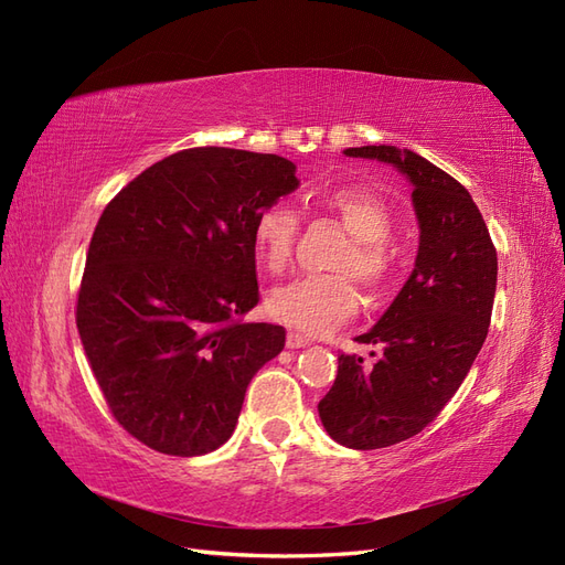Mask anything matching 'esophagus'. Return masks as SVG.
<instances>
[{"label": "esophagus", "mask_w": 565, "mask_h": 565, "mask_svg": "<svg viewBox=\"0 0 565 565\" xmlns=\"http://www.w3.org/2000/svg\"><path fill=\"white\" fill-rule=\"evenodd\" d=\"M285 344H287V349H301V347L309 344V337H303L299 332H287Z\"/></svg>", "instance_id": "obj_1"}]
</instances>
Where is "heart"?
<instances>
[{
  "mask_svg": "<svg viewBox=\"0 0 565 565\" xmlns=\"http://www.w3.org/2000/svg\"><path fill=\"white\" fill-rule=\"evenodd\" d=\"M324 212L339 218L353 237L339 252L330 276H303L278 287L268 299V313L306 334H322L347 322L361 306L355 280L370 295H382L396 278V249L388 235L393 218L386 200L365 185H330L316 193ZM299 216L285 202H273L254 218L252 245L259 266L273 276L292 259Z\"/></svg>",
  "mask_w": 565,
  "mask_h": 565,
  "instance_id": "1",
  "label": "heart"
}]
</instances>
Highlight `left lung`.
I'll list each match as a JSON object with an SVG mask.
<instances>
[{
    "mask_svg": "<svg viewBox=\"0 0 565 565\" xmlns=\"http://www.w3.org/2000/svg\"><path fill=\"white\" fill-rule=\"evenodd\" d=\"M349 158L391 162L413 181L419 252L413 276L358 344L374 361L341 353L318 403L328 434L353 450L396 446L429 426L465 382L488 337L498 252L469 191L413 150L347 148Z\"/></svg>",
    "mask_w": 565,
    "mask_h": 565,
    "instance_id": "left-lung-1",
    "label": "left lung"
}]
</instances>
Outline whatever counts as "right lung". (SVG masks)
<instances>
[{
    "mask_svg": "<svg viewBox=\"0 0 565 565\" xmlns=\"http://www.w3.org/2000/svg\"><path fill=\"white\" fill-rule=\"evenodd\" d=\"M266 152L200 146L129 181L100 214L77 292V330L122 429L177 457L231 438L252 377L285 328L259 303L254 218L299 185Z\"/></svg>",
    "mask_w": 565,
    "mask_h": 565,
    "instance_id": "1",
    "label": "right lung"
}]
</instances>
